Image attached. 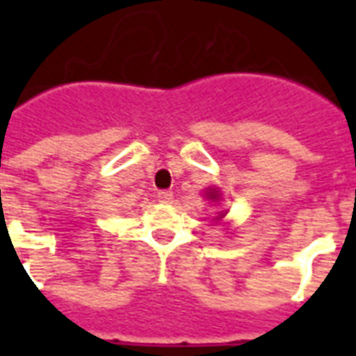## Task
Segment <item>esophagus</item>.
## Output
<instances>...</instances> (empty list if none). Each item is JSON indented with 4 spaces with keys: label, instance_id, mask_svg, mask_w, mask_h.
Instances as JSON below:
<instances>
[{
    "label": "esophagus",
    "instance_id": "esophagus-1",
    "mask_svg": "<svg viewBox=\"0 0 356 356\" xmlns=\"http://www.w3.org/2000/svg\"><path fill=\"white\" fill-rule=\"evenodd\" d=\"M156 200L161 201V203H172L173 194L170 190H161V192H156Z\"/></svg>",
    "mask_w": 356,
    "mask_h": 356
}]
</instances>
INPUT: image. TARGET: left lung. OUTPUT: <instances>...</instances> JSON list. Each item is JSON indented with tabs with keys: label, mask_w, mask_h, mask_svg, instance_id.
Segmentation results:
<instances>
[{
	"label": "left lung",
	"mask_w": 356,
	"mask_h": 356,
	"mask_svg": "<svg viewBox=\"0 0 356 356\" xmlns=\"http://www.w3.org/2000/svg\"><path fill=\"white\" fill-rule=\"evenodd\" d=\"M209 197H211V200H216V197H218L216 192H211V194H209Z\"/></svg>",
	"instance_id": "1"
}]
</instances>
